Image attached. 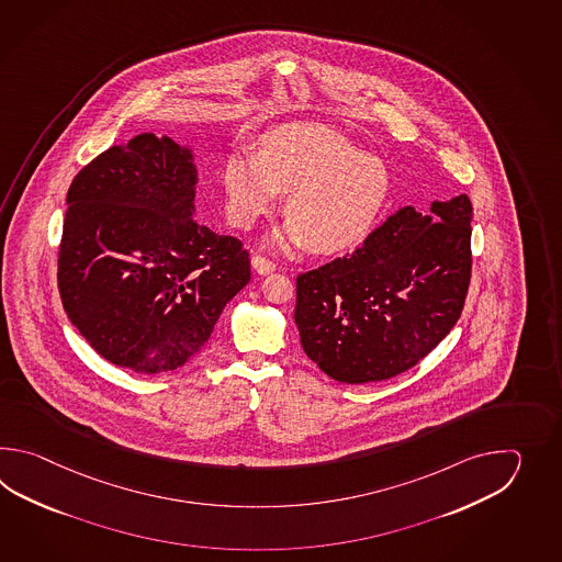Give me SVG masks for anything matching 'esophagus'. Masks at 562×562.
I'll return each mask as SVG.
<instances>
[{
    "instance_id": "1",
    "label": "esophagus",
    "mask_w": 562,
    "mask_h": 562,
    "mask_svg": "<svg viewBox=\"0 0 562 562\" xmlns=\"http://www.w3.org/2000/svg\"><path fill=\"white\" fill-rule=\"evenodd\" d=\"M251 265L259 276H269V273L276 271V263L269 261L267 257H261V255H252Z\"/></svg>"
}]
</instances>
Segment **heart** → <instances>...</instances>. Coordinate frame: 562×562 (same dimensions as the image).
Returning <instances> with one entry per match:
<instances>
[{"instance_id":"b5f03b06","label":"heart","mask_w":562,"mask_h":562,"mask_svg":"<svg viewBox=\"0 0 562 562\" xmlns=\"http://www.w3.org/2000/svg\"><path fill=\"white\" fill-rule=\"evenodd\" d=\"M228 221L251 228L286 192V223L267 237L279 251H351L368 239L392 191L390 170L341 132L317 122L265 134L259 153L235 150L223 165Z\"/></svg>"}]
</instances>
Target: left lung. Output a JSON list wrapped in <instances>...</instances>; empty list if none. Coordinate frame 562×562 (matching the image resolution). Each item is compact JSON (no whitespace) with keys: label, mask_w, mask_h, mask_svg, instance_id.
<instances>
[{"label":"left lung","mask_w":562,"mask_h":562,"mask_svg":"<svg viewBox=\"0 0 562 562\" xmlns=\"http://www.w3.org/2000/svg\"><path fill=\"white\" fill-rule=\"evenodd\" d=\"M472 203L404 206L358 251L297 277L301 346L341 383L390 380L442 341L464 310Z\"/></svg>","instance_id":"1"}]
</instances>
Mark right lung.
Returning a JSON list of instances; mask_svg holds the SVG:
<instances>
[{"label": "right lung", "instance_id": "right-lung-1", "mask_svg": "<svg viewBox=\"0 0 562 562\" xmlns=\"http://www.w3.org/2000/svg\"><path fill=\"white\" fill-rule=\"evenodd\" d=\"M189 146L144 132L70 184L58 289L102 358L136 373L179 370L251 279L249 251L194 221Z\"/></svg>", "mask_w": 562, "mask_h": 562}]
</instances>
